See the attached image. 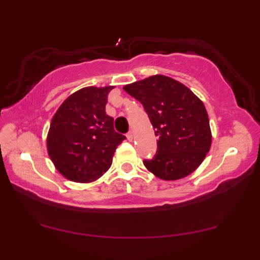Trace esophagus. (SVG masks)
<instances>
[{
  "instance_id": "34e87169",
  "label": "esophagus",
  "mask_w": 260,
  "mask_h": 260,
  "mask_svg": "<svg viewBox=\"0 0 260 260\" xmlns=\"http://www.w3.org/2000/svg\"><path fill=\"white\" fill-rule=\"evenodd\" d=\"M126 136H127V140H128L129 142H132V141H133V139H134V134H133V132H128V134H127Z\"/></svg>"
}]
</instances>
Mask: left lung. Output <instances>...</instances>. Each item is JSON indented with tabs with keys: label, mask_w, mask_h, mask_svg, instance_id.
Masks as SVG:
<instances>
[{
	"label": "left lung",
	"mask_w": 260,
	"mask_h": 260,
	"mask_svg": "<svg viewBox=\"0 0 260 260\" xmlns=\"http://www.w3.org/2000/svg\"><path fill=\"white\" fill-rule=\"evenodd\" d=\"M146 110L157 140V153L144 160L149 172L165 181L191 174L210 151L212 133L202 101L170 77L156 74L124 86Z\"/></svg>",
	"instance_id": "obj_1"
}]
</instances>
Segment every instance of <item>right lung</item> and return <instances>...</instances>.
Returning <instances> with one entry per match:
<instances>
[{
  "mask_svg": "<svg viewBox=\"0 0 260 260\" xmlns=\"http://www.w3.org/2000/svg\"><path fill=\"white\" fill-rule=\"evenodd\" d=\"M113 88H81L70 95L52 117L47 151L55 169L70 181L89 183L100 179L126 139L114 131L113 118L105 113L108 94Z\"/></svg>",
  "mask_w": 260,
  "mask_h": 260,
  "instance_id": "add662e5",
  "label": "right lung"
}]
</instances>
